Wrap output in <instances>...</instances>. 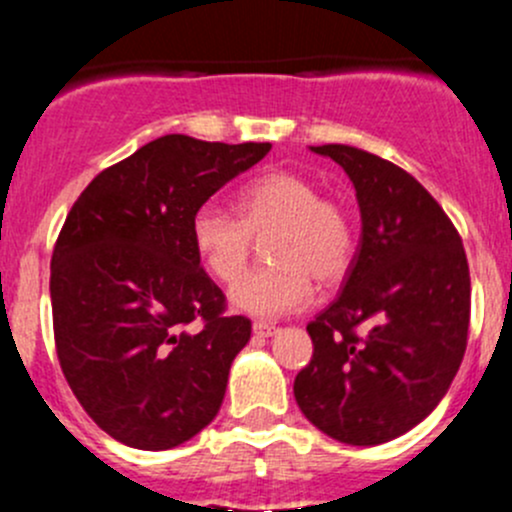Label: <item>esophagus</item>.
<instances>
[{"instance_id": "obj_1", "label": "esophagus", "mask_w": 512, "mask_h": 512, "mask_svg": "<svg viewBox=\"0 0 512 512\" xmlns=\"http://www.w3.org/2000/svg\"><path fill=\"white\" fill-rule=\"evenodd\" d=\"M252 332H255L257 337L265 339V337H275L277 327H275V324H267V322H255V324H252Z\"/></svg>"}]
</instances>
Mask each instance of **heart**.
Returning <instances> with one entry per match:
<instances>
[{"mask_svg":"<svg viewBox=\"0 0 512 512\" xmlns=\"http://www.w3.org/2000/svg\"><path fill=\"white\" fill-rule=\"evenodd\" d=\"M237 213L200 205L190 218V245L205 270L232 282L249 259L252 236L268 238L270 268L248 273L230 289V304L252 317H282L307 307L319 285H334L354 260L347 210L322 198L317 183L294 170H267L237 193Z\"/></svg>","mask_w":512,"mask_h":512,"instance_id":"1","label":"heart"}]
</instances>
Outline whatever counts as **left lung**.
<instances>
[{
    "mask_svg": "<svg viewBox=\"0 0 512 512\" xmlns=\"http://www.w3.org/2000/svg\"><path fill=\"white\" fill-rule=\"evenodd\" d=\"M356 190L361 237L342 294L307 324L314 354L294 399L322 433L379 446L418 426L446 396L471 319L463 242L399 165L344 143L312 146Z\"/></svg>",
    "mask_w": 512,
    "mask_h": 512,
    "instance_id": "8db88e82",
    "label": "left lung"
}]
</instances>
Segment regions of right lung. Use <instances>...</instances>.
<instances>
[{
  "instance_id": "1",
  "label": "right lung",
  "mask_w": 512,
  "mask_h": 512,
  "mask_svg": "<svg viewBox=\"0 0 512 512\" xmlns=\"http://www.w3.org/2000/svg\"><path fill=\"white\" fill-rule=\"evenodd\" d=\"M270 148L168 133L98 173L66 215L51 257L56 354L116 441L168 451L218 416L252 324L225 317L190 218Z\"/></svg>"
}]
</instances>
